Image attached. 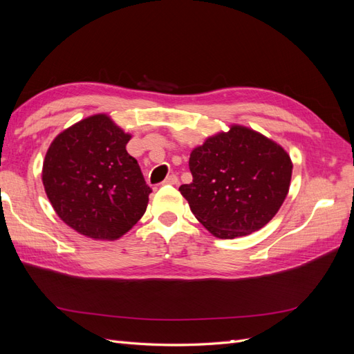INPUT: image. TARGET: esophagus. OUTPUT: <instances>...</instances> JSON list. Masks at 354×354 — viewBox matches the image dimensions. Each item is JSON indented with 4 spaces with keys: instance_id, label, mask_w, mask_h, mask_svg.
<instances>
[{
    "instance_id": "34e87169",
    "label": "esophagus",
    "mask_w": 354,
    "mask_h": 354,
    "mask_svg": "<svg viewBox=\"0 0 354 354\" xmlns=\"http://www.w3.org/2000/svg\"><path fill=\"white\" fill-rule=\"evenodd\" d=\"M177 183H178V177H177L176 174H169V176L164 180L162 185H177Z\"/></svg>"
}]
</instances>
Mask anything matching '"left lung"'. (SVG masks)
<instances>
[{
  "mask_svg": "<svg viewBox=\"0 0 354 354\" xmlns=\"http://www.w3.org/2000/svg\"><path fill=\"white\" fill-rule=\"evenodd\" d=\"M189 168L194 180L181 185L180 194L220 239L264 227L282 207L292 176V160L281 145L236 124L195 147Z\"/></svg>",
  "mask_w": 354,
  "mask_h": 354,
  "instance_id": "left-lung-1",
  "label": "left lung"
}]
</instances>
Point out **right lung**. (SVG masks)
Returning a JSON list of instances; mask_svg holds the SVG:
<instances>
[{"instance_id": "obj_1", "label": "right lung", "mask_w": 354, "mask_h": 354, "mask_svg": "<svg viewBox=\"0 0 354 354\" xmlns=\"http://www.w3.org/2000/svg\"><path fill=\"white\" fill-rule=\"evenodd\" d=\"M131 134L109 115H91L51 142L42 185L57 216L84 236L115 241L143 217L151 187L127 152Z\"/></svg>"}]
</instances>
